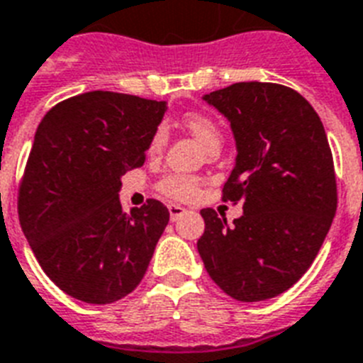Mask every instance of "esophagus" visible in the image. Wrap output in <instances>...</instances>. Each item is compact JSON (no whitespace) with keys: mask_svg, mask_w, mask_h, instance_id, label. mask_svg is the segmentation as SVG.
<instances>
[{"mask_svg":"<svg viewBox=\"0 0 363 363\" xmlns=\"http://www.w3.org/2000/svg\"><path fill=\"white\" fill-rule=\"evenodd\" d=\"M184 213H185V207L178 206V203H170L169 206V215H170V220H172V222H176V220L184 215Z\"/></svg>","mask_w":363,"mask_h":363,"instance_id":"obj_1","label":"esophagus"}]
</instances>
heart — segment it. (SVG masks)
<instances>
[{
	"label": "heart",
	"instance_id": "heart-1",
	"mask_svg": "<svg viewBox=\"0 0 363 363\" xmlns=\"http://www.w3.org/2000/svg\"><path fill=\"white\" fill-rule=\"evenodd\" d=\"M184 126L194 135V138L202 143L209 154L218 152L222 147V132L220 126L216 125V121L213 117L200 113V111H193L184 117ZM167 143V128L163 125L157 126L156 132L152 134L150 143H148V152L150 154H157L161 148ZM198 179L193 176L184 174H169L167 178L161 179L160 191L167 196L174 198V200H193L198 194Z\"/></svg>",
	"mask_w": 363,
	"mask_h": 363
}]
</instances>
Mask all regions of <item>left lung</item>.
Here are the masks:
<instances>
[{"instance_id":"obj_1","label":"left lung","mask_w":363,"mask_h":363,"mask_svg":"<svg viewBox=\"0 0 363 363\" xmlns=\"http://www.w3.org/2000/svg\"><path fill=\"white\" fill-rule=\"evenodd\" d=\"M229 121L237 145L224 202L233 224L202 209L198 240L209 277L237 301H264L301 279L336 215L337 193L323 123L305 97L272 82H237L203 95Z\"/></svg>"}]
</instances>
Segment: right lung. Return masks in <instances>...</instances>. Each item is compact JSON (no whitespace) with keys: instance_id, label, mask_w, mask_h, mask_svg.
Wrapping results in <instances>:
<instances>
[{"instance_id":"obj_1","label":"right lung","mask_w":363,"mask_h":363,"mask_svg":"<svg viewBox=\"0 0 363 363\" xmlns=\"http://www.w3.org/2000/svg\"><path fill=\"white\" fill-rule=\"evenodd\" d=\"M165 101L88 91L45 113L34 134L18 215L42 270L67 296L108 305L143 279L169 209L121 207V176L143 165Z\"/></svg>"}]
</instances>
